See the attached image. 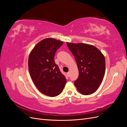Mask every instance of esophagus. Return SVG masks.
Here are the masks:
<instances>
[{"label": "esophagus", "instance_id": "34e87169", "mask_svg": "<svg viewBox=\"0 0 127 127\" xmlns=\"http://www.w3.org/2000/svg\"><path fill=\"white\" fill-rule=\"evenodd\" d=\"M67 74L68 76L69 77V76H70V72H68L67 73Z\"/></svg>", "mask_w": 127, "mask_h": 127}]
</instances>
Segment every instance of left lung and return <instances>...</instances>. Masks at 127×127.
Returning <instances> with one entry per match:
<instances>
[{
  "label": "left lung",
  "instance_id": "1",
  "mask_svg": "<svg viewBox=\"0 0 127 127\" xmlns=\"http://www.w3.org/2000/svg\"><path fill=\"white\" fill-rule=\"evenodd\" d=\"M74 56L79 76L74 82L80 93L87 95L93 93L101 84L105 71V58L94 46L85 43H67Z\"/></svg>",
  "mask_w": 127,
  "mask_h": 127
}]
</instances>
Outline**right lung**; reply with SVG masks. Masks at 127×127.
<instances>
[{
  "mask_svg": "<svg viewBox=\"0 0 127 127\" xmlns=\"http://www.w3.org/2000/svg\"><path fill=\"white\" fill-rule=\"evenodd\" d=\"M64 43L53 39L38 43L29 58V69L32 79L42 93L50 97L60 94L67 80L55 62L56 52Z\"/></svg>",
  "mask_w": 127,
  "mask_h": 127,
  "instance_id": "right-lung-1",
  "label": "right lung"
}]
</instances>
